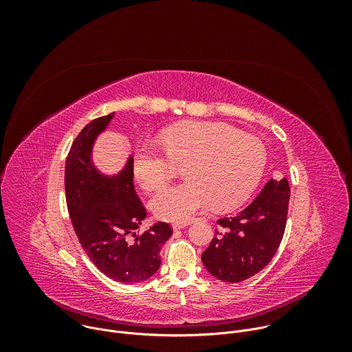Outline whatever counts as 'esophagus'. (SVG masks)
<instances>
[{"mask_svg": "<svg viewBox=\"0 0 352 352\" xmlns=\"http://www.w3.org/2000/svg\"><path fill=\"white\" fill-rule=\"evenodd\" d=\"M186 226H188V223H175V224H173V228L174 230H182Z\"/></svg>", "mask_w": 352, "mask_h": 352, "instance_id": "esophagus-1", "label": "esophagus"}]
</instances>
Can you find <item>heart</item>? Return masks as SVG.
Wrapping results in <instances>:
<instances>
[{"label":"heart","mask_w":352,"mask_h":352,"mask_svg":"<svg viewBox=\"0 0 352 352\" xmlns=\"http://www.w3.org/2000/svg\"><path fill=\"white\" fill-rule=\"evenodd\" d=\"M160 142L166 155L153 146H139L132 168L143 189L156 190L171 179L174 164H182L186 179L152 199L155 214L167 221H188L209 204L220 210L239 205L266 164L261 139L219 122H181L164 129Z\"/></svg>","instance_id":"b5f03b06"}]
</instances>
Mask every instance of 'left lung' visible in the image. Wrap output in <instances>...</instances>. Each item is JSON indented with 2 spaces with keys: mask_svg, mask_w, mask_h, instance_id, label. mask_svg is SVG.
I'll list each match as a JSON object with an SVG mask.
<instances>
[{
  "mask_svg": "<svg viewBox=\"0 0 352 352\" xmlns=\"http://www.w3.org/2000/svg\"><path fill=\"white\" fill-rule=\"evenodd\" d=\"M289 204L285 178L270 179L254 202L217 220L214 238L202 262L216 278L239 283L265 269L281 243Z\"/></svg>",
  "mask_w": 352,
  "mask_h": 352,
  "instance_id": "1",
  "label": "left lung"
}]
</instances>
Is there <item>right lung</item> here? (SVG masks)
Masks as SVG:
<instances>
[{"instance_id": "right-lung-1", "label": "right lung", "mask_w": 352, "mask_h": 352, "mask_svg": "<svg viewBox=\"0 0 352 352\" xmlns=\"http://www.w3.org/2000/svg\"><path fill=\"white\" fill-rule=\"evenodd\" d=\"M113 117L114 113L90 121L75 138L65 162L67 208L79 243L93 265L116 281L135 284L159 270L160 249L173 228L157 223L142 234H131L146 217L133 186L132 157L113 178L93 167V142Z\"/></svg>"}]
</instances>
